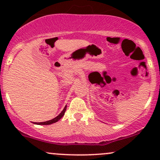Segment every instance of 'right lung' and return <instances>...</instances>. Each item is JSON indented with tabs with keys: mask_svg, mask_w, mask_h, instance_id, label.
I'll return each mask as SVG.
<instances>
[{
	"mask_svg": "<svg viewBox=\"0 0 160 160\" xmlns=\"http://www.w3.org/2000/svg\"><path fill=\"white\" fill-rule=\"evenodd\" d=\"M66 108H67V106H65V108H64V109H63V111H62L61 112V113H59V114L56 117H55L54 119H52V120H49V121H46V122H34V124H37V125H50V124L54 123V122H58V121L60 119H61L62 117H63L64 115H65V111H66Z\"/></svg>",
	"mask_w": 160,
	"mask_h": 160,
	"instance_id": "1",
	"label": "right lung"
}]
</instances>
